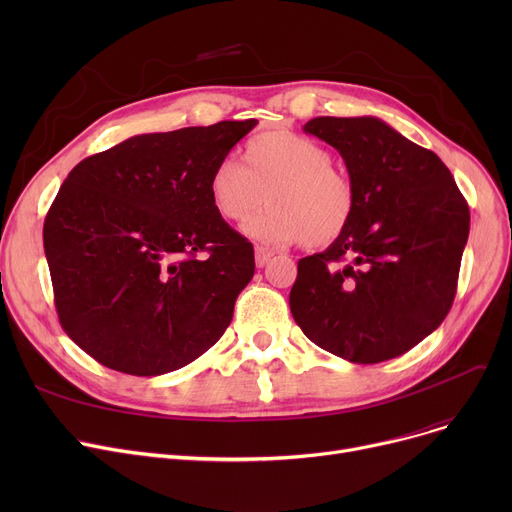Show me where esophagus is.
<instances>
[{"label":"esophagus","instance_id":"esophagus-1","mask_svg":"<svg viewBox=\"0 0 512 512\" xmlns=\"http://www.w3.org/2000/svg\"><path fill=\"white\" fill-rule=\"evenodd\" d=\"M272 257H274V253L270 249L259 247V245L255 247V263H257V267H263Z\"/></svg>","mask_w":512,"mask_h":512}]
</instances>
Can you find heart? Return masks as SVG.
<instances>
[{
    "label": "heart",
    "instance_id": "obj_1",
    "mask_svg": "<svg viewBox=\"0 0 512 512\" xmlns=\"http://www.w3.org/2000/svg\"><path fill=\"white\" fill-rule=\"evenodd\" d=\"M209 199L226 222L247 224V234L274 245L299 242L324 249L344 236L357 211L353 180L334 166L332 151L286 128L255 134L245 145V166L222 157L209 174Z\"/></svg>",
    "mask_w": 512,
    "mask_h": 512
}]
</instances>
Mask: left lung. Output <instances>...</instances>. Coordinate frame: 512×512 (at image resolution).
Masks as SVG:
<instances>
[{
	"label": "left lung",
	"instance_id": "8db88e82",
	"mask_svg": "<svg viewBox=\"0 0 512 512\" xmlns=\"http://www.w3.org/2000/svg\"><path fill=\"white\" fill-rule=\"evenodd\" d=\"M303 130L338 149L357 211L342 238L299 261L292 317L351 363L405 355L452 307L469 205L434 151L378 118L321 116Z\"/></svg>",
	"mask_w": 512,
	"mask_h": 512
}]
</instances>
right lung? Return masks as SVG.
I'll list each match as a JSON object with an SVG mask.
<instances>
[{
    "label": "right lung",
    "mask_w": 512,
    "mask_h": 512,
    "mask_svg": "<svg viewBox=\"0 0 512 512\" xmlns=\"http://www.w3.org/2000/svg\"><path fill=\"white\" fill-rule=\"evenodd\" d=\"M255 124L139 134L83 159L60 186L43 224L53 301L64 332L101 365L168 373L230 326L255 255L207 184Z\"/></svg>",
    "instance_id": "1"
}]
</instances>
